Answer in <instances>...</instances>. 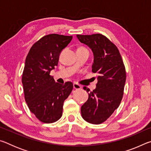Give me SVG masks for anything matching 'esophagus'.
Wrapping results in <instances>:
<instances>
[{
    "label": "esophagus",
    "instance_id": "esophagus-1",
    "mask_svg": "<svg viewBox=\"0 0 151 151\" xmlns=\"http://www.w3.org/2000/svg\"><path fill=\"white\" fill-rule=\"evenodd\" d=\"M73 88L75 89H80V88H81V86L79 85L78 84L75 83L73 84Z\"/></svg>",
    "mask_w": 151,
    "mask_h": 151
}]
</instances>
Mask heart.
Masks as SVG:
<instances>
[{
	"mask_svg": "<svg viewBox=\"0 0 151 151\" xmlns=\"http://www.w3.org/2000/svg\"><path fill=\"white\" fill-rule=\"evenodd\" d=\"M83 48V47H81V48Z\"/></svg>",
	"mask_w": 151,
	"mask_h": 151,
	"instance_id": "1",
	"label": "heart"
}]
</instances>
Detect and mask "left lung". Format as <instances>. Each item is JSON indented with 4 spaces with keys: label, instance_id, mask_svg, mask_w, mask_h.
Segmentation results:
<instances>
[{
    "label": "left lung",
    "instance_id": "8db88e82",
    "mask_svg": "<svg viewBox=\"0 0 151 151\" xmlns=\"http://www.w3.org/2000/svg\"><path fill=\"white\" fill-rule=\"evenodd\" d=\"M79 41L91 48L93 53L92 70L98 73V83L88 99L81 109L83 119L99 124L106 121L118 108L123 95L126 71L118 48L106 37L101 34L77 35Z\"/></svg>",
    "mask_w": 151,
    "mask_h": 151
}]
</instances>
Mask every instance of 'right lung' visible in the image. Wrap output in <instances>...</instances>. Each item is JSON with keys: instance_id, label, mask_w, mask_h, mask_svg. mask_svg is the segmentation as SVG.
<instances>
[{"instance_id": "obj_1", "label": "right lung", "mask_w": 151, "mask_h": 151, "mask_svg": "<svg viewBox=\"0 0 151 151\" xmlns=\"http://www.w3.org/2000/svg\"><path fill=\"white\" fill-rule=\"evenodd\" d=\"M72 39V36L57 34L45 36L32 45L25 60L22 78L25 101L31 112L45 123L62 116L64 101L73 88L71 82L62 85L50 75Z\"/></svg>"}]
</instances>
